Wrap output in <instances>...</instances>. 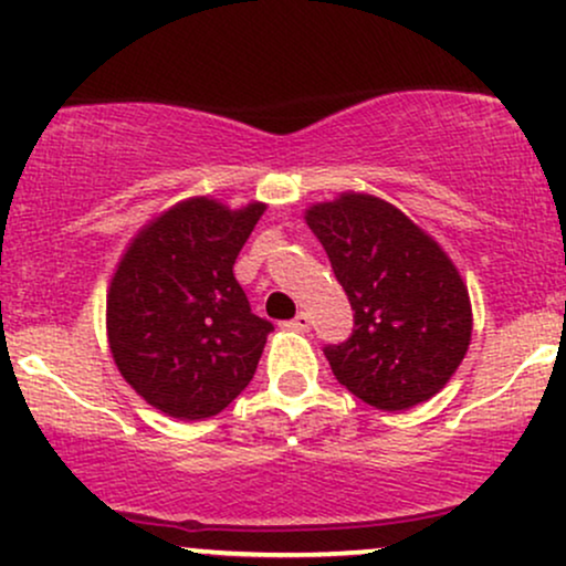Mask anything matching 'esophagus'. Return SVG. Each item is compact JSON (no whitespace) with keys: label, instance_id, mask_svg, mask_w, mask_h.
<instances>
[{"label":"esophagus","instance_id":"esophagus-1","mask_svg":"<svg viewBox=\"0 0 566 566\" xmlns=\"http://www.w3.org/2000/svg\"><path fill=\"white\" fill-rule=\"evenodd\" d=\"M287 327L295 329V333H308V329H311V316L305 314V311H301V314H297L295 319L287 322Z\"/></svg>","mask_w":566,"mask_h":566}]
</instances>
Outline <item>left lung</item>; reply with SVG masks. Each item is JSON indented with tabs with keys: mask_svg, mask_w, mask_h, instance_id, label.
<instances>
[{
	"mask_svg": "<svg viewBox=\"0 0 566 566\" xmlns=\"http://www.w3.org/2000/svg\"><path fill=\"white\" fill-rule=\"evenodd\" d=\"M354 308V335L327 346L340 386L399 412L437 396L471 346V297L441 244L391 201L340 191L303 212Z\"/></svg>",
	"mask_w": 566,
	"mask_h": 566,
	"instance_id": "1",
	"label": "left lung"
}]
</instances>
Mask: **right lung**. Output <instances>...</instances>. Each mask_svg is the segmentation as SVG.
Masks as SVG:
<instances>
[{"instance_id":"add662e5","label":"right lung","mask_w":566,"mask_h":566,"mask_svg":"<svg viewBox=\"0 0 566 566\" xmlns=\"http://www.w3.org/2000/svg\"><path fill=\"white\" fill-rule=\"evenodd\" d=\"M265 212L220 199L175 201L138 229L106 292V337L119 375L167 418L205 420L250 386L274 324L250 311L233 276Z\"/></svg>"}]
</instances>
